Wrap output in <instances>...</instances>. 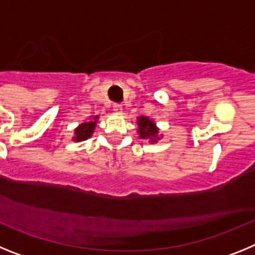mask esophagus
<instances>
[{
  "instance_id": "obj_1",
  "label": "esophagus",
  "mask_w": 255,
  "mask_h": 255,
  "mask_svg": "<svg viewBox=\"0 0 255 255\" xmlns=\"http://www.w3.org/2000/svg\"><path fill=\"white\" fill-rule=\"evenodd\" d=\"M123 105H115L114 106V111L116 112L117 115H123Z\"/></svg>"
}]
</instances>
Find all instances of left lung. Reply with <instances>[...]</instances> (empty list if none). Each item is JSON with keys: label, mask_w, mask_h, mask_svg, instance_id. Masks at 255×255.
<instances>
[{"label": "left lung", "mask_w": 255, "mask_h": 255, "mask_svg": "<svg viewBox=\"0 0 255 255\" xmlns=\"http://www.w3.org/2000/svg\"><path fill=\"white\" fill-rule=\"evenodd\" d=\"M136 132L139 138L149 140V143H157L162 136V134L159 135V129L154 120L148 116H139L136 119Z\"/></svg>", "instance_id": "8db88e82"}]
</instances>
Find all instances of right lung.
Returning a JSON list of instances; mask_svg holds the SVG:
<instances>
[{
  "label": "right lung",
  "instance_id": "1",
  "mask_svg": "<svg viewBox=\"0 0 255 255\" xmlns=\"http://www.w3.org/2000/svg\"><path fill=\"white\" fill-rule=\"evenodd\" d=\"M100 119V115H96V116H91L89 117V120L84 121L80 125L74 130V136L73 140L74 141H83L89 139L93 135L94 130H96L97 126V121Z\"/></svg>",
  "mask_w": 255,
  "mask_h": 255
}]
</instances>
